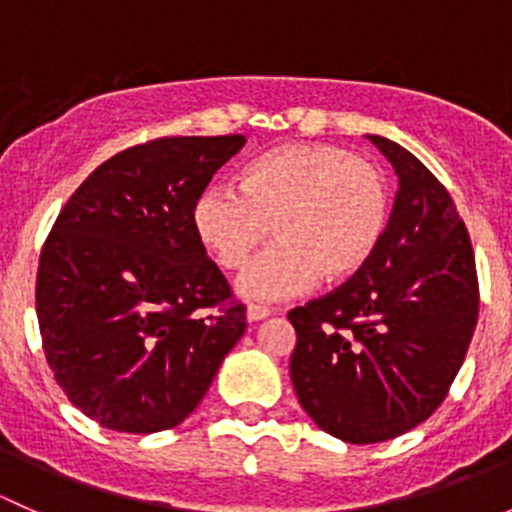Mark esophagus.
Segmentation results:
<instances>
[{
  "label": "esophagus",
  "instance_id": "1",
  "mask_svg": "<svg viewBox=\"0 0 512 512\" xmlns=\"http://www.w3.org/2000/svg\"><path fill=\"white\" fill-rule=\"evenodd\" d=\"M272 309L270 307H262V304H250L247 307V322H260V319L270 317Z\"/></svg>",
  "mask_w": 512,
  "mask_h": 512
}]
</instances>
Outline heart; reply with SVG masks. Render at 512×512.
<instances>
[{
  "label": "heart",
  "mask_w": 512,
  "mask_h": 512,
  "mask_svg": "<svg viewBox=\"0 0 512 512\" xmlns=\"http://www.w3.org/2000/svg\"><path fill=\"white\" fill-rule=\"evenodd\" d=\"M391 218L379 165L329 143H287L252 158L240 193L210 185L190 208L200 247L223 270H237L272 235L270 250L242 270L247 299H285L354 280L374 260Z\"/></svg>",
  "instance_id": "1"
}]
</instances>
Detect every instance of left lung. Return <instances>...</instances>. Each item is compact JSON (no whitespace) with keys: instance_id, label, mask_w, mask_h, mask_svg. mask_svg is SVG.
<instances>
[{"instance_id":"8db88e82","label":"left lung","mask_w":512,"mask_h":512,"mask_svg":"<svg viewBox=\"0 0 512 512\" xmlns=\"http://www.w3.org/2000/svg\"><path fill=\"white\" fill-rule=\"evenodd\" d=\"M399 175L374 260L287 314L294 391L322 431L379 443L441 406L478 322L471 237L441 180L399 143L366 136Z\"/></svg>"}]
</instances>
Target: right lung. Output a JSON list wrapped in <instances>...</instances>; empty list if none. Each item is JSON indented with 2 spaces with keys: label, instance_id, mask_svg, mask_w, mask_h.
I'll use <instances>...</instances> for the list:
<instances>
[{
  "label": "right lung",
  "instance_id": "obj_1",
  "mask_svg": "<svg viewBox=\"0 0 512 512\" xmlns=\"http://www.w3.org/2000/svg\"><path fill=\"white\" fill-rule=\"evenodd\" d=\"M245 136H175L101 163L39 257L36 317L71 404L121 433L178 426L245 334V304L200 247L190 208ZM219 312L200 318V308Z\"/></svg>",
  "mask_w": 512,
  "mask_h": 512
}]
</instances>
